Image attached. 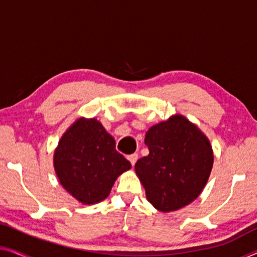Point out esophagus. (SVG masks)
I'll return each instance as SVG.
<instances>
[{"label":"esophagus","mask_w":257,"mask_h":257,"mask_svg":"<svg viewBox=\"0 0 257 257\" xmlns=\"http://www.w3.org/2000/svg\"><path fill=\"white\" fill-rule=\"evenodd\" d=\"M137 159H139V155H137V153H133V155H130V156H128V160L130 162V164H132V165L134 166L136 164V162H137Z\"/></svg>","instance_id":"1"}]
</instances>
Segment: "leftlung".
<instances>
[{
  "label": "left lung",
  "mask_w": 257,
  "mask_h": 257,
  "mask_svg": "<svg viewBox=\"0 0 257 257\" xmlns=\"http://www.w3.org/2000/svg\"><path fill=\"white\" fill-rule=\"evenodd\" d=\"M144 142L149 155L137 160L135 171L148 201L170 212L196 200L213 165L212 147L202 130L175 114L149 128Z\"/></svg>",
  "instance_id": "1"
}]
</instances>
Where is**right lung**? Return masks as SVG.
<instances>
[{"label": "right lung", "mask_w": 257, "mask_h": 257, "mask_svg": "<svg viewBox=\"0 0 257 257\" xmlns=\"http://www.w3.org/2000/svg\"><path fill=\"white\" fill-rule=\"evenodd\" d=\"M53 163L61 186L84 205L104 201L115 180L132 167L94 117H79L66 130Z\"/></svg>", "instance_id": "1"}]
</instances>
